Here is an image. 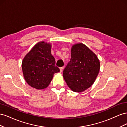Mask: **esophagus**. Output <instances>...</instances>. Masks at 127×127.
Returning <instances> with one entry per match:
<instances>
[{
  "instance_id": "obj_1",
  "label": "esophagus",
  "mask_w": 127,
  "mask_h": 127,
  "mask_svg": "<svg viewBox=\"0 0 127 127\" xmlns=\"http://www.w3.org/2000/svg\"><path fill=\"white\" fill-rule=\"evenodd\" d=\"M64 67H61L60 68V72H63V70H64Z\"/></svg>"
}]
</instances>
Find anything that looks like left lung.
I'll use <instances>...</instances> for the list:
<instances>
[{
  "mask_svg": "<svg viewBox=\"0 0 127 127\" xmlns=\"http://www.w3.org/2000/svg\"><path fill=\"white\" fill-rule=\"evenodd\" d=\"M100 68L97 56L83 43L71 48V59L63 71L67 85L75 92H82L94 83Z\"/></svg>",
  "mask_w": 127,
  "mask_h": 127,
  "instance_id": "obj_1",
  "label": "left lung"
}]
</instances>
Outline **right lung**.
<instances>
[{
	"instance_id": "right-lung-1",
	"label": "right lung",
	"mask_w": 127,
	"mask_h": 127,
	"mask_svg": "<svg viewBox=\"0 0 127 127\" xmlns=\"http://www.w3.org/2000/svg\"><path fill=\"white\" fill-rule=\"evenodd\" d=\"M51 55V45L40 42L34 45L22 61L24 78L29 85L37 90L47 87L56 72L60 71Z\"/></svg>"
}]
</instances>
